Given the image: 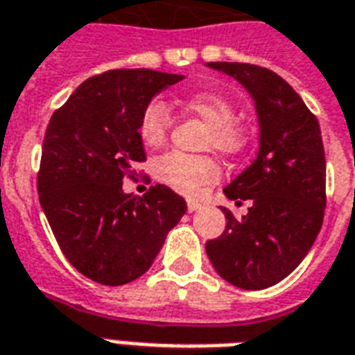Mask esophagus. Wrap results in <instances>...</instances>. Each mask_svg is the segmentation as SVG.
Segmentation results:
<instances>
[{"instance_id":"esophagus-1","label":"esophagus","mask_w":355,"mask_h":355,"mask_svg":"<svg viewBox=\"0 0 355 355\" xmlns=\"http://www.w3.org/2000/svg\"><path fill=\"white\" fill-rule=\"evenodd\" d=\"M200 207H202V204H200L198 200H187V209H189V213H194V211H198Z\"/></svg>"}]
</instances>
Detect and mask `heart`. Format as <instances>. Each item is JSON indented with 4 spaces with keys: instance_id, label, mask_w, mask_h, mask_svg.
<instances>
[{
    "instance_id": "1",
    "label": "heart",
    "mask_w": 355,
    "mask_h": 355,
    "mask_svg": "<svg viewBox=\"0 0 355 355\" xmlns=\"http://www.w3.org/2000/svg\"><path fill=\"white\" fill-rule=\"evenodd\" d=\"M185 110L200 117L209 125L206 146L226 155H234L245 148L243 129L236 121V106L230 101L215 93H196L185 98ZM172 123L170 110L162 101H151L142 112L138 132L142 142L149 148H157L164 142ZM155 175L168 187L178 193L194 194L202 185L217 180V164L209 157H193L170 151L155 161Z\"/></svg>"
}]
</instances>
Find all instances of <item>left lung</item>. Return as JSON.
I'll list each match as a JSON object with an SVG mask.
<instances>
[{
  "label": "left lung",
  "mask_w": 355,
  "mask_h": 355,
  "mask_svg": "<svg viewBox=\"0 0 355 355\" xmlns=\"http://www.w3.org/2000/svg\"><path fill=\"white\" fill-rule=\"evenodd\" d=\"M209 69L238 80L257 106L258 155L225 187L226 198L250 200L236 218L223 207L225 232L206 252L225 281L262 290L288 277L307 257L326 209V155L318 119L303 98L269 69L211 61Z\"/></svg>",
  "instance_id": "8db88e82"
}]
</instances>
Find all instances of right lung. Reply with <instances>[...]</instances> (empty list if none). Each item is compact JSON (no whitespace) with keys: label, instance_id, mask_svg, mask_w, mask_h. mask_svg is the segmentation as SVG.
I'll use <instances>...</instances> for the list:
<instances>
[{"label":"right lung","instance_id":"add662e5","mask_svg":"<svg viewBox=\"0 0 355 355\" xmlns=\"http://www.w3.org/2000/svg\"><path fill=\"white\" fill-rule=\"evenodd\" d=\"M185 78L117 69L82 82L54 112L42 144L39 202L55 241L82 275L119 286L144 275L187 204L166 185L142 198L123 178L146 161L138 132L151 98Z\"/></svg>","mask_w":355,"mask_h":355}]
</instances>
